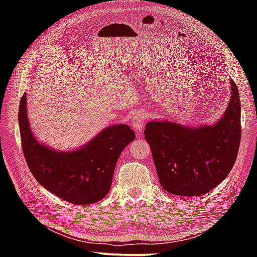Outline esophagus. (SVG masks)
<instances>
[{"label":"esophagus","instance_id":"1","mask_svg":"<svg viewBox=\"0 0 257 257\" xmlns=\"http://www.w3.org/2000/svg\"><path fill=\"white\" fill-rule=\"evenodd\" d=\"M144 119H145V114L144 113H136L133 117V128L136 130L137 133H141L144 130Z\"/></svg>","mask_w":257,"mask_h":257}]
</instances>
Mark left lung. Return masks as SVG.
Listing matches in <instances>:
<instances>
[{"mask_svg":"<svg viewBox=\"0 0 257 257\" xmlns=\"http://www.w3.org/2000/svg\"><path fill=\"white\" fill-rule=\"evenodd\" d=\"M231 98L221 119L189 127L168 120H151L145 138L162 188L180 196L205 194L220 184L235 163L241 141V101L230 81Z\"/></svg>","mask_w":257,"mask_h":257,"instance_id":"8db88e82","label":"left lung"}]
</instances>
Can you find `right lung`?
Segmentation results:
<instances>
[{"mask_svg":"<svg viewBox=\"0 0 257 257\" xmlns=\"http://www.w3.org/2000/svg\"><path fill=\"white\" fill-rule=\"evenodd\" d=\"M26 105L24 94L19 108L22 147L38 183L74 204H91L105 198L120 154L136 138L134 130L128 124H112L79 148L55 150L40 143L33 134Z\"/></svg>","mask_w":257,"mask_h":257,"instance_id":"1","label":"right lung"}]
</instances>
